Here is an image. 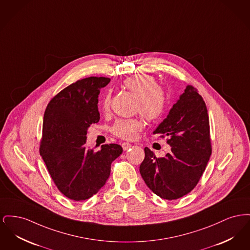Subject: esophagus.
Segmentation results:
<instances>
[{"mask_svg":"<svg viewBox=\"0 0 250 250\" xmlns=\"http://www.w3.org/2000/svg\"><path fill=\"white\" fill-rule=\"evenodd\" d=\"M130 143H122V147H123V149H124V151H126V150H128V149H130L131 148Z\"/></svg>","mask_w":250,"mask_h":250,"instance_id":"esophagus-1","label":"esophagus"}]
</instances>
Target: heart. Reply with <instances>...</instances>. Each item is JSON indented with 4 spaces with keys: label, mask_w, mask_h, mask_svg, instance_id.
Returning <instances> with one entry per match:
<instances>
[{
    "label": "heart",
    "mask_w": 250,
    "mask_h": 250,
    "mask_svg": "<svg viewBox=\"0 0 250 250\" xmlns=\"http://www.w3.org/2000/svg\"><path fill=\"white\" fill-rule=\"evenodd\" d=\"M124 86L137 97L136 109L143 118L149 122L160 118L167 107L165 91L157 87L155 79L149 75H135L124 82ZM110 104V95H105L102 109L106 111ZM143 122L139 119H122L114 123L111 132L125 140H132L137 132L143 128Z\"/></svg>",
    "instance_id": "b5f03b06"
}]
</instances>
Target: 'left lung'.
<instances>
[{
	"label": "left lung",
	"mask_w": 250,
	"mask_h": 250,
	"mask_svg": "<svg viewBox=\"0 0 250 250\" xmlns=\"http://www.w3.org/2000/svg\"><path fill=\"white\" fill-rule=\"evenodd\" d=\"M153 133L168 137L167 143L171 147L170 152L158 158L145 147L140 172L157 196L177 200L197 186L212 154L207 107L193 86L186 87Z\"/></svg>",
	"instance_id": "8db88e82"
}]
</instances>
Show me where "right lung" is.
I'll use <instances>...</instances> for the list:
<instances>
[{"instance_id":"right-lung-1","label":"right lung","mask_w":250,"mask_h":250,"mask_svg":"<svg viewBox=\"0 0 250 250\" xmlns=\"http://www.w3.org/2000/svg\"><path fill=\"white\" fill-rule=\"evenodd\" d=\"M109 82L104 77L78 81L55 95L45 110L40 155L57 188L76 202L100 190L112 161L123 153L119 144L102 145L98 152L85 145L89 126L100 119V89Z\"/></svg>"}]
</instances>
